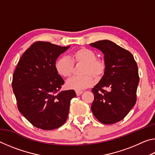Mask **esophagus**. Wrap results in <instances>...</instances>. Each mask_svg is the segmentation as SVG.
Masks as SVG:
<instances>
[{"instance_id":"1","label":"esophagus","mask_w":155,"mask_h":155,"mask_svg":"<svg viewBox=\"0 0 155 155\" xmlns=\"http://www.w3.org/2000/svg\"><path fill=\"white\" fill-rule=\"evenodd\" d=\"M82 93H83V91H79V90L76 91V94H77V96H80Z\"/></svg>"}]
</instances>
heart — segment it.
<instances>
[{
  "instance_id": "b5f03b06",
  "label": "heart",
  "mask_w": 155,
  "mask_h": 155,
  "mask_svg": "<svg viewBox=\"0 0 155 155\" xmlns=\"http://www.w3.org/2000/svg\"><path fill=\"white\" fill-rule=\"evenodd\" d=\"M74 64H83L81 76H74L66 82L67 87L72 90H81L92 85L94 79L98 80L103 77L106 70L104 60L97 58L94 51L86 48H81L72 52L70 57L61 56L56 60L54 68L57 72L62 77H68L72 74Z\"/></svg>"
}]
</instances>
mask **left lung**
<instances>
[{
	"label": "left lung",
	"mask_w": 155,
	"mask_h": 155,
	"mask_svg": "<svg viewBox=\"0 0 155 155\" xmlns=\"http://www.w3.org/2000/svg\"><path fill=\"white\" fill-rule=\"evenodd\" d=\"M90 45L104 54L106 70L91 90L94 99L91 109L96 118L104 124L120 121L135 104L140 81L138 67L133 54L109 40Z\"/></svg>",
	"instance_id": "8db88e82"
}]
</instances>
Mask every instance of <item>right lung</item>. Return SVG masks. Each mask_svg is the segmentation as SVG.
Segmentation results:
<instances>
[{
  "mask_svg": "<svg viewBox=\"0 0 155 155\" xmlns=\"http://www.w3.org/2000/svg\"><path fill=\"white\" fill-rule=\"evenodd\" d=\"M70 46L48 41L33 43L15 68L12 80L18 108L34 127L43 130L59 128L66 121L74 90L61 91L64 81L57 72V59Z\"/></svg>",
  "mask_w": 155,
  "mask_h": 155,
  "instance_id": "1",
  "label": "right lung"
}]
</instances>
